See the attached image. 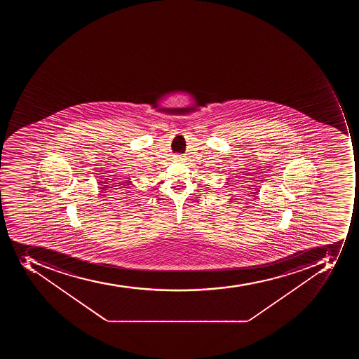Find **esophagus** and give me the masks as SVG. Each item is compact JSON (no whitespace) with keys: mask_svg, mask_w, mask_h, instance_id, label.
Returning <instances> with one entry per match:
<instances>
[{"mask_svg":"<svg viewBox=\"0 0 359 359\" xmlns=\"http://www.w3.org/2000/svg\"><path fill=\"white\" fill-rule=\"evenodd\" d=\"M172 159H174V161H181L182 156L181 155H175V156H174V158H172Z\"/></svg>","mask_w":359,"mask_h":359,"instance_id":"34e87169","label":"esophagus"}]
</instances>
